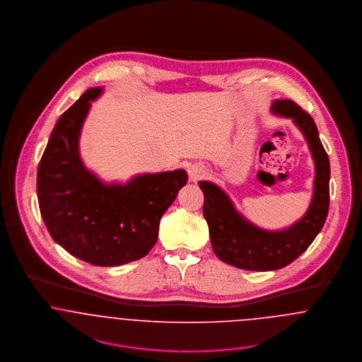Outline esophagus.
I'll return each mask as SVG.
<instances>
[{"label":"esophagus","instance_id":"1","mask_svg":"<svg viewBox=\"0 0 362 362\" xmlns=\"http://www.w3.org/2000/svg\"><path fill=\"white\" fill-rule=\"evenodd\" d=\"M189 178L192 181H197V180H200L203 175H204V172H203V169L202 168H199V166H190L189 170Z\"/></svg>","mask_w":362,"mask_h":362}]
</instances>
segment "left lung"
Instances as JSON below:
<instances>
[{
  "mask_svg": "<svg viewBox=\"0 0 362 362\" xmlns=\"http://www.w3.org/2000/svg\"><path fill=\"white\" fill-rule=\"evenodd\" d=\"M272 113L291 118L308 141L315 160V185L310 206L290 228L269 231L247 221L228 194L209 181H200L204 194L203 214L209 223L214 253L230 266L247 271H274L294 262L323 228L329 204V160L313 118L290 99H276Z\"/></svg>",
  "mask_w": 362,
  "mask_h": 362,
  "instance_id": "8db88e82",
  "label": "left lung"
}]
</instances>
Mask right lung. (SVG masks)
<instances>
[{
    "instance_id": "1",
    "label": "right lung",
    "mask_w": 362,
    "mask_h": 362,
    "mask_svg": "<svg viewBox=\"0 0 362 362\" xmlns=\"http://www.w3.org/2000/svg\"><path fill=\"white\" fill-rule=\"evenodd\" d=\"M103 88H90L58 118L39 162V209L52 238L72 256L99 267L144 257L158 240L159 221L188 174L136 175L127 184H105L78 153V137L91 102Z\"/></svg>"
}]
</instances>
